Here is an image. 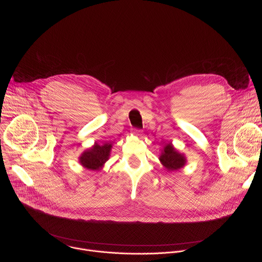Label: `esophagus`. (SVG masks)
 <instances>
[{
	"label": "esophagus",
	"mask_w": 262,
	"mask_h": 262,
	"mask_svg": "<svg viewBox=\"0 0 262 262\" xmlns=\"http://www.w3.org/2000/svg\"><path fill=\"white\" fill-rule=\"evenodd\" d=\"M134 135L136 137H142V130L140 129H134Z\"/></svg>",
	"instance_id": "1"
}]
</instances>
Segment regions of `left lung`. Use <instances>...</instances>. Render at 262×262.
I'll return each mask as SVG.
<instances>
[{"label": "left lung", "mask_w": 262, "mask_h": 262, "mask_svg": "<svg viewBox=\"0 0 262 262\" xmlns=\"http://www.w3.org/2000/svg\"><path fill=\"white\" fill-rule=\"evenodd\" d=\"M161 164L167 169V171H177L183 168L186 164V157L179 152L172 143H167L162 149L159 158Z\"/></svg>", "instance_id": "8db88e82"}]
</instances>
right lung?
Wrapping results in <instances>:
<instances>
[{
  "instance_id": "right-lung-1",
  "label": "right lung",
  "mask_w": 262,
  "mask_h": 262,
  "mask_svg": "<svg viewBox=\"0 0 262 262\" xmlns=\"http://www.w3.org/2000/svg\"><path fill=\"white\" fill-rule=\"evenodd\" d=\"M112 147L113 144L111 142H104L102 145L94 143L93 146L82 152L79 157V163L85 169L99 172L110 159Z\"/></svg>"
}]
</instances>
